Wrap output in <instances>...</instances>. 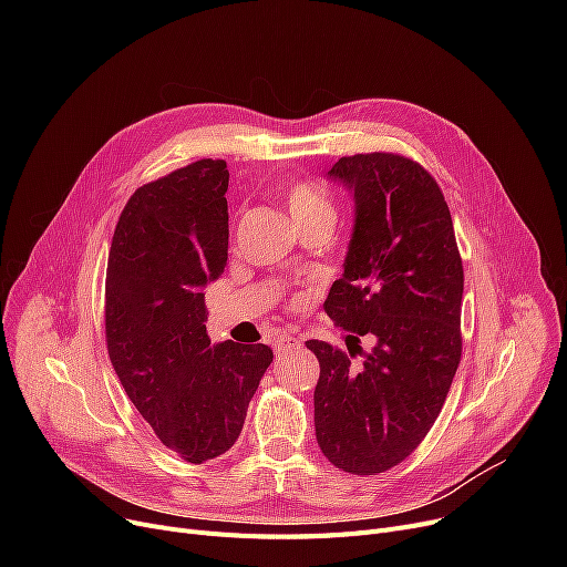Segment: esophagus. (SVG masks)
<instances>
[{"instance_id": "1", "label": "esophagus", "mask_w": 567, "mask_h": 567, "mask_svg": "<svg viewBox=\"0 0 567 567\" xmlns=\"http://www.w3.org/2000/svg\"><path fill=\"white\" fill-rule=\"evenodd\" d=\"M276 351H289V349H299L301 347V340L296 336H289V333H280L276 336V342H274Z\"/></svg>"}]
</instances>
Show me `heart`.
Returning a JSON list of instances; mask_svg holds the SVG:
<instances>
[{"mask_svg":"<svg viewBox=\"0 0 567 567\" xmlns=\"http://www.w3.org/2000/svg\"><path fill=\"white\" fill-rule=\"evenodd\" d=\"M287 212H289L291 220L299 225V229L315 225V223L333 225V220H336L333 199L321 186H317L315 182H308V178H299V182H293L289 186Z\"/></svg>","mask_w":567,"mask_h":567,"instance_id":"b5f03b06","label":"heart"}]
</instances>
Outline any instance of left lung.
I'll return each instance as SVG.
<instances>
[{
  "label": "left lung",
  "instance_id": "obj_1",
  "mask_svg": "<svg viewBox=\"0 0 567 567\" xmlns=\"http://www.w3.org/2000/svg\"><path fill=\"white\" fill-rule=\"evenodd\" d=\"M329 174L353 190L355 227L323 301L347 351L306 342L319 361L315 432L336 468L377 475L419 449L449 398L462 359L464 268L451 208L421 163L372 152L342 156Z\"/></svg>",
  "mask_w": 567,
  "mask_h": 567
}]
</instances>
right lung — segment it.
<instances>
[{"label":"right lung","instance_id":"right-lung-1","mask_svg":"<svg viewBox=\"0 0 567 567\" xmlns=\"http://www.w3.org/2000/svg\"><path fill=\"white\" fill-rule=\"evenodd\" d=\"M229 172L202 158L140 186L118 216L105 276V342L126 395L190 464L227 453L274 361L268 344H212L206 282L227 264Z\"/></svg>","mask_w":567,"mask_h":567}]
</instances>
